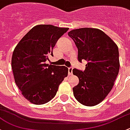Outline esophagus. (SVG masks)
I'll return each mask as SVG.
<instances>
[{
    "instance_id": "1",
    "label": "esophagus",
    "mask_w": 130,
    "mask_h": 130,
    "mask_svg": "<svg viewBox=\"0 0 130 130\" xmlns=\"http://www.w3.org/2000/svg\"><path fill=\"white\" fill-rule=\"evenodd\" d=\"M73 73V67H69V75H71Z\"/></svg>"
}]
</instances>
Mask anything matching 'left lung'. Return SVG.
<instances>
[{
	"label": "left lung",
	"mask_w": 130,
	"mask_h": 130,
	"mask_svg": "<svg viewBox=\"0 0 130 130\" xmlns=\"http://www.w3.org/2000/svg\"><path fill=\"white\" fill-rule=\"evenodd\" d=\"M78 48V60L87 61L85 70L73 69L79 83L73 88L76 100L85 106L98 105L114 85L120 69L119 52L116 43L97 28H82L68 33Z\"/></svg>",
	"instance_id": "8db88e82"
}]
</instances>
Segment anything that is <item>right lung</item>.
Segmentation results:
<instances>
[{
  "instance_id": "1",
  "label": "right lung",
  "mask_w": 130,
  "mask_h": 130,
  "mask_svg": "<svg viewBox=\"0 0 130 130\" xmlns=\"http://www.w3.org/2000/svg\"><path fill=\"white\" fill-rule=\"evenodd\" d=\"M69 28L39 25L21 39L15 48L12 68L15 82L27 100L35 105L47 103L55 96L59 85L67 76L65 66L48 65L53 48Z\"/></svg>"
}]
</instances>
